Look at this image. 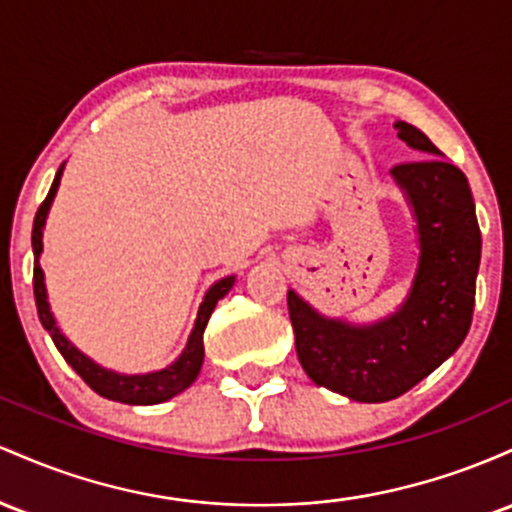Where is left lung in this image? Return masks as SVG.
Masks as SVG:
<instances>
[{
  "label": "left lung",
  "mask_w": 512,
  "mask_h": 512,
  "mask_svg": "<svg viewBox=\"0 0 512 512\" xmlns=\"http://www.w3.org/2000/svg\"><path fill=\"white\" fill-rule=\"evenodd\" d=\"M396 135L426 159L389 174L409 203L418 263L404 302L372 324L331 319L287 290L295 348L309 380L363 404L409 392L440 367L472 326L481 232L472 188L455 164L413 125L396 120Z\"/></svg>",
  "instance_id": "left-lung-1"
}]
</instances>
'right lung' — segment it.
Here are the masks:
<instances>
[{
  "mask_svg": "<svg viewBox=\"0 0 512 512\" xmlns=\"http://www.w3.org/2000/svg\"><path fill=\"white\" fill-rule=\"evenodd\" d=\"M62 171H65V164L57 169L53 186H50L48 198L43 200L36 212V220H33V256H36V268H33V295H36V307H38V319L43 324V329L50 333L55 348L60 350L62 358L72 365V370L77 372L82 380L94 389L96 394L106 396L111 401H120V404H132V406H149V404H162V401L174 399L176 394H181L183 389H188L195 382V377L200 375V367H203L205 348H203V333L205 326H208L212 309L215 304L227 295L234 287V280L237 275H227V278L217 280L215 285L205 292L203 302L198 307V317H195V324L191 329V336H188L186 348L181 350L179 358L171 365L162 367V370L145 372V375H120V372L108 370L91 360L89 355H84L65 333L57 326L55 314L50 312L48 302V290H45V273L40 268V254H43V229L45 220H48L50 205H53L57 188H60Z\"/></svg>",
  "mask_w": 512,
  "mask_h": 512,
  "instance_id": "right-lung-1",
  "label": "right lung"
}]
</instances>
